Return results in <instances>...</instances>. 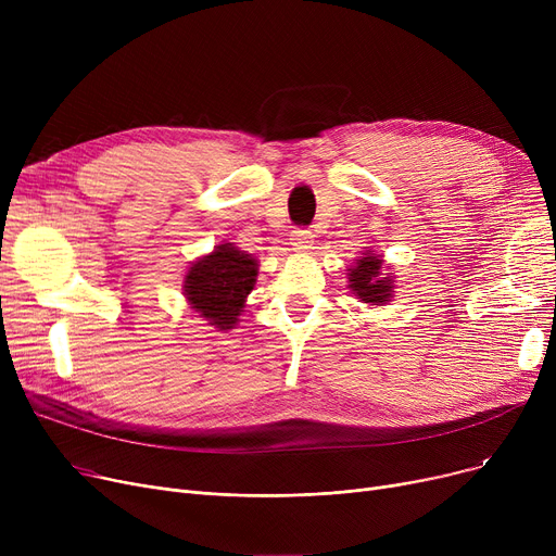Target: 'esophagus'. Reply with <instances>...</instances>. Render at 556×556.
Returning <instances> with one entry per match:
<instances>
[{
    "instance_id": "34e87169",
    "label": "esophagus",
    "mask_w": 556,
    "mask_h": 556,
    "mask_svg": "<svg viewBox=\"0 0 556 556\" xmlns=\"http://www.w3.org/2000/svg\"><path fill=\"white\" fill-rule=\"evenodd\" d=\"M313 243V233L308 229H295L293 239H290V245H293L295 252H311Z\"/></svg>"
}]
</instances>
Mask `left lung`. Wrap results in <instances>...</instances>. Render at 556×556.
<instances>
[{
  "label": "left lung",
  "instance_id": "left-lung-1",
  "mask_svg": "<svg viewBox=\"0 0 556 556\" xmlns=\"http://www.w3.org/2000/svg\"><path fill=\"white\" fill-rule=\"evenodd\" d=\"M383 254H376L371 248L356 258L352 268L346 270L349 288L356 295L358 302L369 306H386L394 298V273H383ZM390 268V266H388Z\"/></svg>",
  "mask_w": 556,
  "mask_h": 556
}]
</instances>
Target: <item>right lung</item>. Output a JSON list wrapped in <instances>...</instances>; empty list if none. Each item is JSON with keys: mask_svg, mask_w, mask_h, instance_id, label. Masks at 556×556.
Listing matches in <instances>:
<instances>
[{"mask_svg": "<svg viewBox=\"0 0 556 556\" xmlns=\"http://www.w3.org/2000/svg\"><path fill=\"white\" fill-rule=\"evenodd\" d=\"M258 258L233 243H220L195 258L182 281V295L191 311L207 319L216 331H229L241 323L248 295L254 290Z\"/></svg>", "mask_w": 556, "mask_h": 556, "instance_id": "right-lung-1", "label": "right lung"}]
</instances>
